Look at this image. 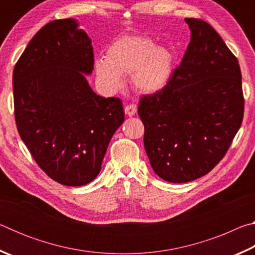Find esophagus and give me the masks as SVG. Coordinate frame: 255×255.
Masks as SVG:
<instances>
[{
    "mask_svg": "<svg viewBox=\"0 0 255 255\" xmlns=\"http://www.w3.org/2000/svg\"><path fill=\"white\" fill-rule=\"evenodd\" d=\"M136 111H137V108L135 105H127L125 107V114L129 116V117H131V116L135 115Z\"/></svg>",
    "mask_w": 255,
    "mask_h": 255,
    "instance_id": "1",
    "label": "esophagus"
}]
</instances>
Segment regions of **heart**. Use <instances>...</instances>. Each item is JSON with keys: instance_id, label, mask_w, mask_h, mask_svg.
<instances>
[{"instance_id": "b5f03b06", "label": "heart", "mask_w": 255, "mask_h": 255, "mask_svg": "<svg viewBox=\"0 0 255 255\" xmlns=\"http://www.w3.org/2000/svg\"><path fill=\"white\" fill-rule=\"evenodd\" d=\"M103 84L117 89L122 75H131L136 89L155 93L169 83L173 72V55L166 47L156 46L146 37H124L109 46L105 58L94 64Z\"/></svg>"}]
</instances>
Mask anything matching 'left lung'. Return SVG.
<instances>
[{
	"label": "left lung",
	"instance_id": "1",
	"mask_svg": "<svg viewBox=\"0 0 255 255\" xmlns=\"http://www.w3.org/2000/svg\"><path fill=\"white\" fill-rule=\"evenodd\" d=\"M185 22L191 40L181 64L166 86L141 96L138 105L150 165L159 178L173 183L213 170L244 115L239 60L206 21L187 18Z\"/></svg>",
	"mask_w": 255,
	"mask_h": 255
}]
</instances>
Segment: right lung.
Segmentation results:
<instances>
[{"instance_id":"1","label":"right lung","mask_w":255,"mask_h":255,"mask_svg":"<svg viewBox=\"0 0 255 255\" xmlns=\"http://www.w3.org/2000/svg\"><path fill=\"white\" fill-rule=\"evenodd\" d=\"M91 39L73 19L45 24L13 70L19 135L45 173L79 187L96 179L108 145L125 119L119 98L92 91Z\"/></svg>"}]
</instances>
